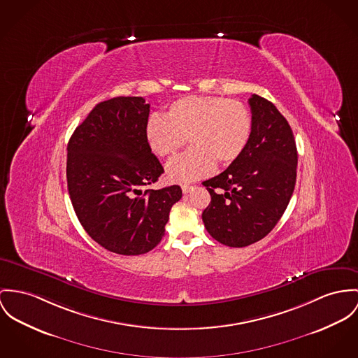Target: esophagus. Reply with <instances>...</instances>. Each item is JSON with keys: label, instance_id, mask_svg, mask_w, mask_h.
Wrapping results in <instances>:
<instances>
[{"label": "esophagus", "instance_id": "obj_1", "mask_svg": "<svg viewBox=\"0 0 358 358\" xmlns=\"http://www.w3.org/2000/svg\"><path fill=\"white\" fill-rule=\"evenodd\" d=\"M181 188H182V193H189L193 189V185H189V184H184Z\"/></svg>", "mask_w": 358, "mask_h": 358}]
</instances>
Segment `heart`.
I'll list each match as a JSON object with an SVG mask.
<instances>
[{
    "mask_svg": "<svg viewBox=\"0 0 358 358\" xmlns=\"http://www.w3.org/2000/svg\"><path fill=\"white\" fill-rule=\"evenodd\" d=\"M252 115L238 101L211 95H189L169 105L165 115L152 114L145 124V140L158 157L174 155L185 143V152L170 161L167 178L189 182L210 174L215 162L229 166L247 148Z\"/></svg>",
    "mask_w": 358,
    "mask_h": 358,
    "instance_id": "1",
    "label": "heart"
}]
</instances>
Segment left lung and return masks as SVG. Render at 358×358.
<instances>
[{"mask_svg": "<svg viewBox=\"0 0 358 358\" xmlns=\"http://www.w3.org/2000/svg\"><path fill=\"white\" fill-rule=\"evenodd\" d=\"M249 106L253 125L245 151L203 182L211 194L201 214L204 226L227 247H248L264 238L283 215L297 177V147L287 120L256 94Z\"/></svg>", "mask_w": 358, "mask_h": 358, "instance_id": "8db88e82", "label": "left lung"}]
</instances>
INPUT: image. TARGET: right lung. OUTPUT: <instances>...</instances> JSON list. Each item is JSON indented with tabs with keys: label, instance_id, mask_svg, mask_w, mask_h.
I'll return each instance as SVG.
<instances>
[{
	"label": "right lung",
	"instance_id": "1",
	"mask_svg": "<svg viewBox=\"0 0 358 358\" xmlns=\"http://www.w3.org/2000/svg\"><path fill=\"white\" fill-rule=\"evenodd\" d=\"M150 105L141 96L98 103L68 143L66 180L73 210L101 247L136 256L157 247L178 185L144 189L164 173L145 140Z\"/></svg>",
	"mask_w": 358,
	"mask_h": 358
}]
</instances>
